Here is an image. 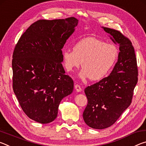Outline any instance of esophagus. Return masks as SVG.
Masks as SVG:
<instances>
[{
	"mask_svg": "<svg viewBox=\"0 0 146 146\" xmlns=\"http://www.w3.org/2000/svg\"><path fill=\"white\" fill-rule=\"evenodd\" d=\"M75 88L77 92H81V91H82V88H81L80 86L78 84L75 85Z\"/></svg>",
	"mask_w": 146,
	"mask_h": 146,
	"instance_id": "esophagus-1",
	"label": "esophagus"
}]
</instances>
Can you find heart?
<instances>
[{
    "label": "heart",
    "instance_id": "1",
    "mask_svg": "<svg viewBox=\"0 0 146 146\" xmlns=\"http://www.w3.org/2000/svg\"><path fill=\"white\" fill-rule=\"evenodd\" d=\"M118 55L115 45L106 43L97 38L90 36L74 44L73 50L62 51L64 66L68 71L80 67L82 70L79 77L82 80L90 78L99 81L106 77L115 66Z\"/></svg>",
    "mask_w": 146,
    "mask_h": 146
}]
</instances>
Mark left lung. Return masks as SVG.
Instances as JSON below:
<instances>
[{
	"label": "left lung",
	"mask_w": 146,
	"mask_h": 146,
	"mask_svg": "<svg viewBox=\"0 0 146 146\" xmlns=\"http://www.w3.org/2000/svg\"><path fill=\"white\" fill-rule=\"evenodd\" d=\"M103 29L119 45L120 52L110 75L84 90L88 104L84 120L88 126L97 129L110 127L129 107L138 82L137 58L131 42L119 31Z\"/></svg>",
	"instance_id": "obj_1"
}]
</instances>
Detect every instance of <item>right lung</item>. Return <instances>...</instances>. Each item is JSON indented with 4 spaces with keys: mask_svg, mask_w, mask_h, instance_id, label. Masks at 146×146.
<instances>
[{
    "mask_svg": "<svg viewBox=\"0 0 146 146\" xmlns=\"http://www.w3.org/2000/svg\"><path fill=\"white\" fill-rule=\"evenodd\" d=\"M75 17L38 20L22 35L12 60L13 89L28 117L41 123L57 117L63 98L73 92L65 74L62 49L78 24Z\"/></svg>",
    "mask_w": 146,
    "mask_h": 146,
    "instance_id": "right-lung-1",
    "label": "right lung"
}]
</instances>
